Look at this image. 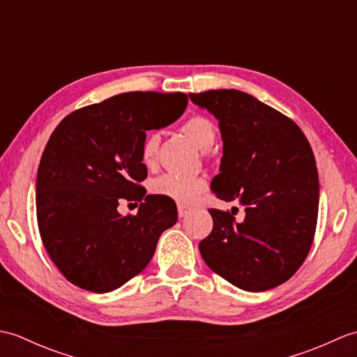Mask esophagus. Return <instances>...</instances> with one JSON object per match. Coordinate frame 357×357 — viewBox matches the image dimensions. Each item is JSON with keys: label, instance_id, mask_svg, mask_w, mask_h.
<instances>
[{"label": "esophagus", "instance_id": "esophagus-1", "mask_svg": "<svg viewBox=\"0 0 357 357\" xmlns=\"http://www.w3.org/2000/svg\"><path fill=\"white\" fill-rule=\"evenodd\" d=\"M188 213H190V208H187L184 206H178V215H179V218H184Z\"/></svg>", "mask_w": 357, "mask_h": 357}]
</instances>
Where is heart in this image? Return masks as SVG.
Here are the masks:
<instances>
[{
  "label": "heart",
  "instance_id": "obj_1",
  "mask_svg": "<svg viewBox=\"0 0 357 357\" xmlns=\"http://www.w3.org/2000/svg\"><path fill=\"white\" fill-rule=\"evenodd\" d=\"M183 132L193 141L196 147L202 151H208L216 141V128L210 119L201 115L188 118L183 124ZM159 149V135L149 133L141 147V159L146 165H153ZM207 184L202 178H187L179 174L165 173L151 183V190L162 198L172 199L178 204H193L206 192Z\"/></svg>",
  "mask_w": 357,
  "mask_h": 357
}]
</instances>
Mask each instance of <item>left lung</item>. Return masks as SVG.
<instances>
[{
    "instance_id": "left-lung-1",
    "label": "left lung",
    "mask_w": 357,
    "mask_h": 357,
    "mask_svg": "<svg viewBox=\"0 0 357 357\" xmlns=\"http://www.w3.org/2000/svg\"><path fill=\"white\" fill-rule=\"evenodd\" d=\"M188 96L219 119L224 156L211 183L216 198L245 210L241 222L233 210H208L213 230L199 242L202 259L242 290L284 284L304 264L317 224L319 181L308 139L293 119L239 90Z\"/></svg>"
}]
</instances>
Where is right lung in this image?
<instances>
[{
    "mask_svg": "<svg viewBox=\"0 0 357 357\" xmlns=\"http://www.w3.org/2000/svg\"><path fill=\"white\" fill-rule=\"evenodd\" d=\"M187 101L179 92L119 93L72 112L50 135L36 176L38 229L73 285L116 290L147 267L161 233L176 224V204L141 185V147L146 132L176 121ZM123 199L138 200L139 213L119 215Z\"/></svg>",
    "mask_w": 357,
    "mask_h": 357,
    "instance_id": "right-lung-1",
    "label": "right lung"
}]
</instances>
